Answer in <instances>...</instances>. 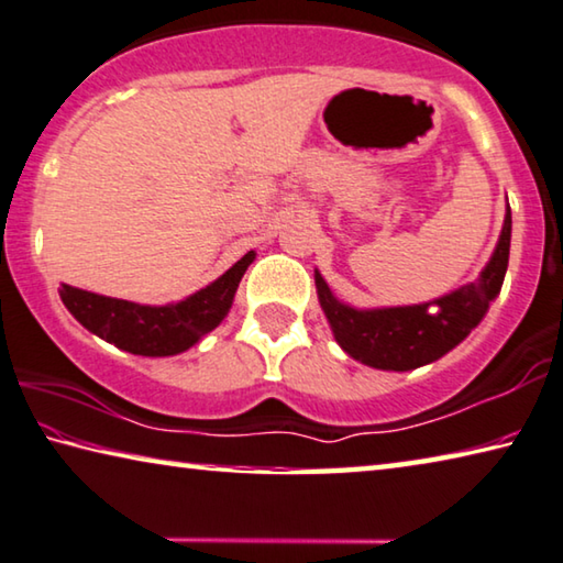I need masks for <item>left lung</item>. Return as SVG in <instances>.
Returning <instances> with one entry per match:
<instances>
[{"mask_svg":"<svg viewBox=\"0 0 563 563\" xmlns=\"http://www.w3.org/2000/svg\"><path fill=\"white\" fill-rule=\"evenodd\" d=\"M509 244L511 209H506L499 244L482 276L449 297L437 299V309L419 303V307L358 311L336 301L317 272L321 309L334 329L336 342L349 356L374 368H386V372H409L451 352L484 319L492 299L501 291L506 266H509Z\"/></svg>","mask_w":563,"mask_h":563,"instance_id":"left-lung-1","label":"left lung"}]
</instances>
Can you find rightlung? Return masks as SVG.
I'll return each instance as SVG.
<instances>
[{
    "label": "right lung",
    "instance_id": "obj_1",
    "mask_svg": "<svg viewBox=\"0 0 563 563\" xmlns=\"http://www.w3.org/2000/svg\"><path fill=\"white\" fill-rule=\"evenodd\" d=\"M252 262L254 252L244 254L232 269L221 274L207 289L191 294L179 303H169V307H142L134 301L74 289L69 284H62L59 297L81 327L107 339L109 344L140 356H172L187 352L201 336L219 327V321L232 307L246 266Z\"/></svg>",
    "mask_w": 563,
    "mask_h": 563
}]
</instances>
